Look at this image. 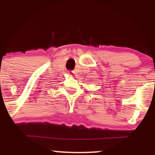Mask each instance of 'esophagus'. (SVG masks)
<instances>
[{
  "instance_id": "obj_1",
  "label": "esophagus",
  "mask_w": 155,
  "mask_h": 155,
  "mask_svg": "<svg viewBox=\"0 0 155 155\" xmlns=\"http://www.w3.org/2000/svg\"><path fill=\"white\" fill-rule=\"evenodd\" d=\"M73 72H69V73H68V74H69V75H73Z\"/></svg>"
}]
</instances>
